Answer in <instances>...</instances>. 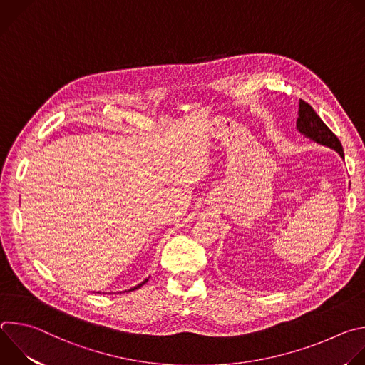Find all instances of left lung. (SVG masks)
I'll use <instances>...</instances> for the list:
<instances>
[{
    "label": "left lung",
    "instance_id": "8db88e82",
    "mask_svg": "<svg viewBox=\"0 0 365 365\" xmlns=\"http://www.w3.org/2000/svg\"><path fill=\"white\" fill-rule=\"evenodd\" d=\"M299 117L296 127L297 130L304 134L306 137L312 138L314 141L331 147L339 153L341 158H344V150L342 144L338 140V137L327 127V124L321 120V117L315 113V110L312 108L307 102L303 99L299 101Z\"/></svg>",
    "mask_w": 365,
    "mask_h": 365
}]
</instances>
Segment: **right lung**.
<instances>
[{
    "instance_id": "right-lung-1",
    "label": "right lung",
    "mask_w": 365,
    "mask_h": 365,
    "mask_svg": "<svg viewBox=\"0 0 365 365\" xmlns=\"http://www.w3.org/2000/svg\"><path fill=\"white\" fill-rule=\"evenodd\" d=\"M145 282H147V280H145ZM143 284H144V283H143ZM140 286H141V284H140ZM140 286H137V287H140ZM137 287H134V289H137ZM134 289H131V290H134Z\"/></svg>"
}]
</instances>
